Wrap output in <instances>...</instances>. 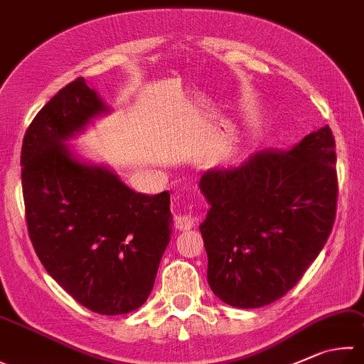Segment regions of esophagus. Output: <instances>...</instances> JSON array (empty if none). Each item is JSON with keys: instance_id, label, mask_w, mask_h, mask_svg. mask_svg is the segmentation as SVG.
I'll list each match as a JSON object with an SVG mask.
<instances>
[{"instance_id": "34e87169", "label": "esophagus", "mask_w": 364, "mask_h": 364, "mask_svg": "<svg viewBox=\"0 0 364 364\" xmlns=\"http://www.w3.org/2000/svg\"><path fill=\"white\" fill-rule=\"evenodd\" d=\"M195 222V217L191 214H182L179 217H176V228L181 231H187L190 228H193Z\"/></svg>"}]
</instances>
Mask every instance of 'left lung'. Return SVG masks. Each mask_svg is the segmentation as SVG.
<instances>
[{
    "label": "left lung",
    "mask_w": 364,
    "mask_h": 364,
    "mask_svg": "<svg viewBox=\"0 0 364 364\" xmlns=\"http://www.w3.org/2000/svg\"><path fill=\"white\" fill-rule=\"evenodd\" d=\"M336 144L325 125L290 150L266 149L241 166L210 169L200 188L208 282L223 303L267 306L290 291L323 249L338 205Z\"/></svg>",
    "instance_id": "8db88e82"
}]
</instances>
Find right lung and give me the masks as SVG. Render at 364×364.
Segmentation results:
<instances>
[{
	"label": "right lung",
	"instance_id": "1",
	"mask_svg": "<svg viewBox=\"0 0 364 364\" xmlns=\"http://www.w3.org/2000/svg\"><path fill=\"white\" fill-rule=\"evenodd\" d=\"M109 112L79 77L41 109L22 144L28 235L41 263L87 309L122 315L146 303L171 236V195L136 193L65 141Z\"/></svg>",
	"mask_w": 364,
	"mask_h": 364
}]
</instances>
